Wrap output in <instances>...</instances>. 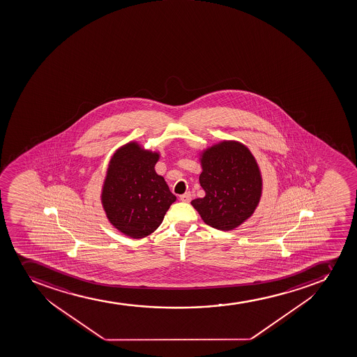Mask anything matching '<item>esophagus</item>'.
<instances>
[{
	"instance_id": "1",
	"label": "esophagus",
	"mask_w": 357,
	"mask_h": 357,
	"mask_svg": "<svg viewBox=\"0 0 357 357\" xmlns=\"http://www.w3.org/2000/svg\"><path fill=\"white\" fill-rule=\"evenodd\" d=\"M181 200L183 202H190L192 200V195L190 192H186L185 195H181Z\"/></svg>"
}]
</instances>
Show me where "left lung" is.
<instances>
[{
  "instance_id": "1",
  "label": "left lung",
  "mask_w": 357,
  "mask_h": 357,
  "mask_svg": "<svg viewBox=\"0 0 357 357\" xmlns=\"http://www.w3.org/2000/svg\"><path fill=\"white\" fill-rule=\"evenodd\" d=\"M199 181L206 195L192 200L204 222L215 229L233 230L252 216L261 202L263 179L247 145L223 139L202 150Z\"/></svg>"
}]
</instances>
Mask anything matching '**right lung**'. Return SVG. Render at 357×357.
I'll return each mask as SVG.
<instances>
[{
	"mask_svg": "<svg viewBox=\"0 0 357 357\" xmlns=\"http://www.w3.org/2000/svg\"><path fill=\"white\" fill-rule=\"evenodd\" d=\"M159 152L129 142L114 152L101 191L107 219L131 238H143L162 223L176 195L155 172Z\"/></svg>",
	"mask_w": 357,
	"mask_h": 357,
	"instance_id": "right-lung-1",
	"label": "right lung"
}]
</instances>
